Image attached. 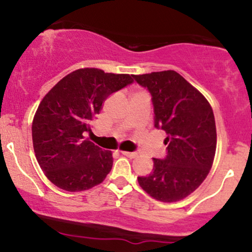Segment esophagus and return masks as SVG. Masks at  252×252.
<instances>
[{
  "label": "esophagus",
  "instance_id": "34e87169",
  "mask_svg": "<svg viewBox=\"0 0 252 252\" xmlns=\"http://www.w3.org/2000/svg\"><path fill=\"white\" fill-rule=\"evenodd\" d=\"M122 153V155L126 156V158H135L136 156H137V153L135 152H121Z\"/></svg>",
  "mask_w": 252,
  "mask_h": 252
}]
</instances>
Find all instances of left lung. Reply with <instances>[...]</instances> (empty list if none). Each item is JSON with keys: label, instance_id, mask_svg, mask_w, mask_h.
I'll use <instances>...</instances> for the list:
<instances>
[{"label": "left lung", "instance_id": "1", "mask_svg": "<svg viewBox=\"0 0 252 252\" xmlns=\"http://www.w3.org/2000/svg\"><path fill=\"white\" fill-rule=\"evenodd\" d=\"M149 91L154 126L166 131L167 155L153 158L148 176H138L143 190L156 200H181L195 190L212 167L217 131L212 108L200 92L175 71L132 76Z\"/></svg>", "mask_w": 252, "mask_h": 252}]
</instances>
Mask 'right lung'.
Masks as SVG:
<instances>
[{
	"mask_svg": "<svg viewBox=\"0 0 252 252\" xmlns=\"http://www.w3.org/2000/svg\"><path fill=\"white\" fill-rule=\"evenodd\" d=\"M129 74L80 68L43 97L32 126L36 160L52 184L79 192L100 184L112 168L111 152L85 138L110 94L131 84Z\"/></svg>",
	"mask_w": 252,
	"mask_h": 252,
	"instance_id": "1",
	"label": "right lung"
}]
</instances>
